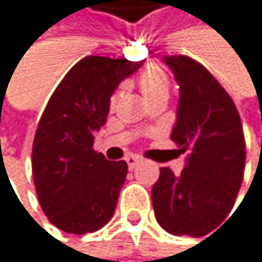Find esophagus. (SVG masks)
<instances>
[{"label": "esophagus", "mask_w": 262, "mask_h": 262, "mask_svg": "<svg viewBox=\"0 0 262 262\" xmlns=\"http://www.w3.org/2000/svg\"><path fill=\"white\" fill-rule=\"evenodd\" d=\"M141 160H143V159H141L140 156H137V154H130V156H127V157H125V162H127V165H128V168H130V169L135 168Z\"/></svg>", "instance_id": "1"}]
</instances>
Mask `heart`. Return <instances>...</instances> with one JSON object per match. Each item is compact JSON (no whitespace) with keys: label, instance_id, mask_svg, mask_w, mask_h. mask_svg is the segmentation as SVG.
I'll return each instance as SVG.
<instances>
[{"label":"heart","instance_id":"heart-1","mask_svg":"<svg viewBox=\"0 0 262 262\" xmlns=\"http://www.w3.org/2000/svg\"><path fill=\"white\" fill-rule=\"evenodd\" d=\"M138 88L144 99H150L159 94H168L169 81L168 77L159 66H147L144 70H141L137 78Z\"/></svg>","mask_w":262,"mask_h":262}]
</instances>
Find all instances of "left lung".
<instances>
[{
  "instance_id": "8db88e82",
  "label": "left lung",
  "mask_w": 262,
  "mask_h": 262,
  "mask_svg": "<svg viewBox=\"0 0 262 262\" xmlns=\"http://www.w3.org/2000/svg\"><path fill=\"white\" fill-rule=\"evenodd\" d=\"M179 84L171 140L187 152L181 174L160 168L152 187L159 225L174 236L200 237L231 212L245 166V138L237 108L209 70L184 56H165Z\"/></svg>"
}]
</instances>
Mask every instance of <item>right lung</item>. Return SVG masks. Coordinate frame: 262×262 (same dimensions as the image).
Listing matches in <instances>:
<instances>
[{
  "label": "right lung",
  "instance_id": "right-lung-1",
  "mask_svg": "<svg viewBox=\"0 0 262 262\" xmlns=\"http://www.w3.org/2000/svg\"><path fill=\"white\" fill-rule=\"evenodd\" d=\"M141 66L86 56L66 74L43 110L33 143V178L43 214L66 233H94L115 214L127 163L94 150V134L106 122L115 89Z\"/></svg>",
  "mask_w": 262,
  "mask_h": 262
}]
</instances>
